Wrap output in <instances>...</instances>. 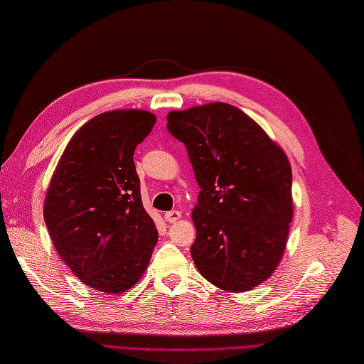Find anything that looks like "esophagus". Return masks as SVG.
<instances>
[{
  "mask_svg": "<svg viewBox=\"0 0 364 364\" xmlns=\"http://www.w3.org/2000/svg\"><path fill=\"white\" fill-rule=\"evenodd\" d=\"M182 215H181V211H178V209H174V211H168V213H165V220H167L168 223H174V222H178V220L181 218Z\"/></svg>",
  "mask_w": 364,
  "mask_h": 364,
  "instance_id": "obj_1",
  "label": "esophagus"
}]
</instances>
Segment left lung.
Listing matches in <instances>:
<instances>
[{"label": "left lung", "instance_id": "1", "mask_svg": "<svg viewBox=\"0 0 364 364\" xmlns=\"http://www.w3.org/2000/svg\"><path fill=\"white\" fill-rule=\"evenodd\" d=\"M200 186L191 257L218 289L241 293L278 267L293 218L291 167L255 121L228 103L167 115Z\"/></svg>", "mask_w": 364, "mask_h": 364}]
</instances>
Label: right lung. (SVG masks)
<instances>
[{
  "mask_svg": "<svg viewBox=\"0 0 364 364\" xmlns=\"http://www.w3.org/2000/svg\"><path fill=\"white\" fill-rule=\"evenodd\" d=\"M156 117L111 111L75 132L51 178L43 220L53 245L87 287L123 293L139 281L158 230L142 206L134 153Z\"/></svg>",
  "mask_w": 364,
  "mask_h": 364,
  "instance_id": "obj_1",
  "label": "right lung"
}]
</instances>
